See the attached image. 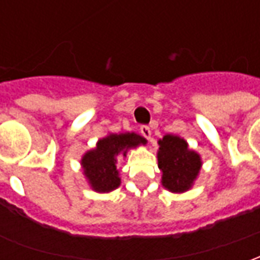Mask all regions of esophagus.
Masks as SVG:
<instances>
[{
    "label": "esophagus",
    "mask_w": 260,
    "mask_h": 260,
    "mask_svg": "<svg viewBox=\"0 0 260 260\" xmlns=\"http://www.w3.org/2000/svg\"><path fill=\"white\" fill-rule=\"evenodd\" d=\"M141 134L145 136L146 139H149V141L152 139V131H150V128H149V126H146V125L141 126Z\"/></svg>",
    "instance_id": "obj_1"
}]
</instances>
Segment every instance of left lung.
<instances>
[{
    "label": "left lung",
    "instance_id": "left-lung-1",
    "mask_svg": "<svg viewBox=\"0 0 260 260\" xmlns=\"http://www.w3.org/2000/svg\"><path fill=\"white\" fill-rule=\"evenodd\" d=\"M158 169L161 170V184L170 192L191 189L202 167L201 156L188 147L185 139L177 135H166L158 141Z\"/></svg>",
    "mask_w": 260,
    "mask_h": 260
}]
</instances>
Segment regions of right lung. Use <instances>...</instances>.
<instances>
[{"mask_svg":"<svg viewBox=\"0 0 260 260\" xmlns=\"http://www.w3.org/2000/svg\"><path fill=\"white\" fill-rule=\"evenodd\" d=\"M146 145V139L135 132L110 134L97 142L94 149L83 154L80 160L83 174L91 189L96 192H111L121 184L117 170V156H126L131 147Z\"/></svg>","mask_w":260,"mask_h":260,"instance_id":"right-lung-1","label":"right lung"}]
</instances>
